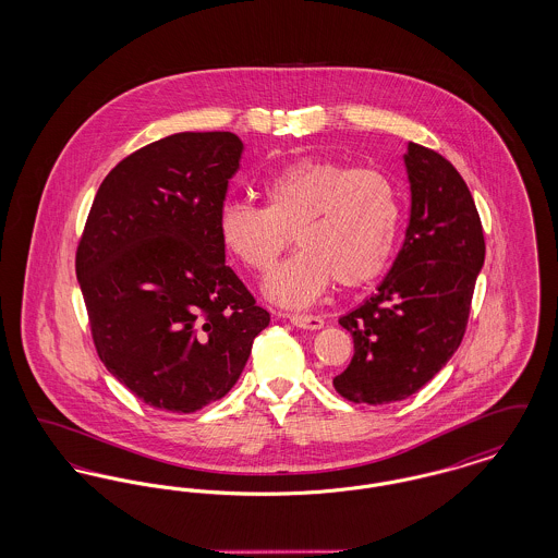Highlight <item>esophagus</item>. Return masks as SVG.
I'll use <instances>...</instances> for the list:
<instances>
[{
    "label": "esophagus",
    "instance_id": "obj_1",
    "mask_svg": "<svg viewBox=\"0 0 558 558\" xmlns=\"http://www.w3.org/2000/svg\"><path fill=\"white\" fill-rule=\"evenodd\" d=\"M291 319V324H294L296 328H303V330H319L322 326H324V318H319V316H307V314H294V316H289Z\"/></svg>",
    "mask_w": 558,
    "mask_h": 558
}]
</instances>
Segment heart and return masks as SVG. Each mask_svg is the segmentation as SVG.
I'll list each match as a JSON object with an SVG mask.
<instances>
[{
	"label": "heart",
	"mask_w": 558,
	"mask_h": 558,
	"mask_svg": "<svg viewBox=\"0 0 558 558\" xmlns=\"http://www.w3.org/2000/svg\"><path fill=\"white\" fill-rule=\"evenodd\" d=\"M264 207L230 203L217 232L240 266L266 276L289 244L299 251L267 280V299L305 307L335 280L357 289L376 280L393 257L401 207L393 182L374 169L330 159H301L259 187Z\"/></svg>",
	"instance_id": "1"
}]
</instances>
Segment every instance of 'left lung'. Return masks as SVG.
Here are the masks:
<instances>
[{
    "label": "left lung",
    "instance_id": "obj_1",
    "mask_svg": "<svg viewBox=\"0 0 558 558\" xmlns=\"http://www.w3.org/2000/svg\"><path fill=\"white\" fill-rule=\"evenodd\" d=\"M410 221L389 274L339 324L353 337V360L335 389L355 403L410 398L460 345L485 240L475 201L450 160L408 142Z\"/></svg>",
    "mask_w": 558,
    "mask_h": 558
}]
</instances>
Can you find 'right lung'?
I'll list each match as a JSON object with an SVG mask.
<instances>
[{
    "label": "right lung",
    "mask_w": 558,
    "mask_h": 558,
    "mask_svg": "<svg viewBox=\"0 0 558 558\" xmlns=\"http://www.w3.org/2000/svg\"><path fill=\"white\" fill-rule=\"evenodd\" d=\"M242 142L167 135L121 160L98 187L77 280L108 372L144 403L190 414L239 380L269 314L246 291L217 219Z\"/></svg>",
    "instance_id": "obj_1"
}]
</instances>
